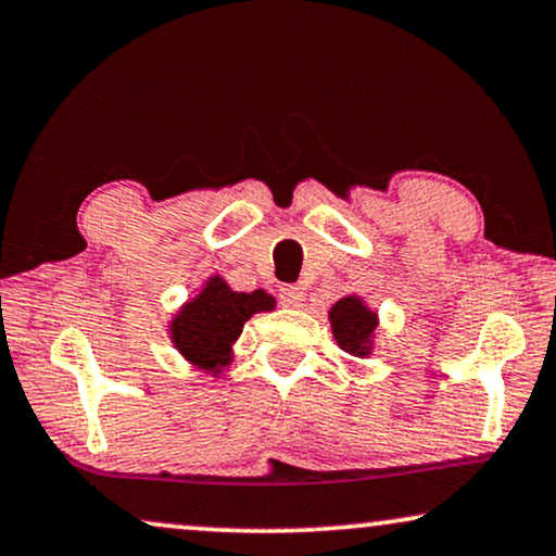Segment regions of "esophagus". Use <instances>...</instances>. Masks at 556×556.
<instances>
[{
    "label": "esophagus",
    "mask_w": 556,
    "mask_h": 556,
    "mask_svg": "<svg viewBox=\"0 0 556 556\" xmlns=\"http://www.w3.org/2000/svg\"><path fill=\"white\" fill-rule=\"evenodd\" d=\"M303 301H306V293H303L301 286H283L280 288V303L286 308H301Z\"/></svg>",
    "instance_id": "obj_1"
}]
</instances>
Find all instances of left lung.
I'll list each match as a JSON object with an SVG mask.
<instances>
[{
    "mask_svg": "<svg viewBox=\"0 0 556 556\" xmlns=\"http://www.w3.org/2000/svg\"><path fill=\"white\" fill-rule=\"evenodd\" d=\"M329 324L333 339L346 354L367 359L375 352L379 316L364 303L362 295L349 293L333 303L329 308Z\"/></svg>",
    "mask_w": 556,
    "mask_h": 556,
    "instance_id": "obj_1",
    "label": "left lung"
}]
</instances>
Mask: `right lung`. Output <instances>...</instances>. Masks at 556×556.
<instances>
[{
	"label": "right lung",
	"instance_id": "right-lung-1",
	"mask_svg": "<svg viewBox=\"0 0 556 556\" xmlns=\"http://www.w3.org/2000/svg\"><path fill=\"white\" fill-rule=\"evenodd\" d=\"M276 308V295L263 288L250 293L232 291L223 276H210L192 299H187L169 318V339L189 367L219 377L230 367L232 346L245 321Z\"/></svg>",
	"mask_w": 556,
	"mask_h": 556
}]
</instances>
